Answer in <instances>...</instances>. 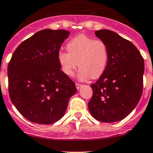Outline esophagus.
<instances>
[{
	"instance_id": "34e87169",
	"label": "esophagus",
	"mask_w": 153,
	"mask_h": 153,
	"mask_svg": "<svg viewBox=\"0 0 153 153\" xmlns=\"http://www.w3.org/2000/svg\"><path fill=\"white\" fill-rule=\"evenodd\" d=\"M76 88L78 89V90H79V89L80 88V87H81V86H82V85L80 84V83L76 82Z\"/></svg>"
}]
</instances>
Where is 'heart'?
Masks as SVG:
<instances>
[{"instance_id":"b5f03b06","label":"heart","mask_w":153,"mask_h":153,"mask_svg":"<svg viewBox=\"0 0 153 153\" xmlns=\"http://www.w3.org/2000/svg\"><path fill=\"white\" fill-rule=\"evenodd\" d=\"M68 53L59 51L58 62L63 73L73 76L77 67L81 81L99 78L105 71L108 61V48L102 40H94L85 35H79L66 45Z\"/></svg>"}]
</instances>
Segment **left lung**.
Masks as SVG:
<instances>
[{"mask_svg": "<svg viewBox=\"0 0 153 153\" xmlns=\"http://www.w3.org/2000/svg\"><path fill=\"white\" fill-rule=\"evenodd\" d=\"M95 35L106 44L109 55L104 73L91 85L93 95L88 105L94 118L113 123L127 117L138 103L144 62L137 48L114 32L100 30Z\"/></svg>", "mask_w": 153, "mask_h": 153, "instance_id": "obj_1", "label": "left lung"}]
</instances>
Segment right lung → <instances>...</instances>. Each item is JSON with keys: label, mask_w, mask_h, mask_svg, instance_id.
I'll return each mask as SVG.
<instances>
[{"label": "right lung", "mask_w": 153, "mask_h": 153, "mask_svg": "<svg viewBox=\"0 0 153 153\" xmlns=\"http://www.w3.org/2000/svg\"><path fill=\"white\" fill-rule=\"evenodd\" d=\"M70 32L41 30L24 41L8 65L9 94L13 105L26 119L51 124L63 117L69 99L76 92L58 62L62 44Z\"/></svg>", "instance_id": "1"}]
</instances>
